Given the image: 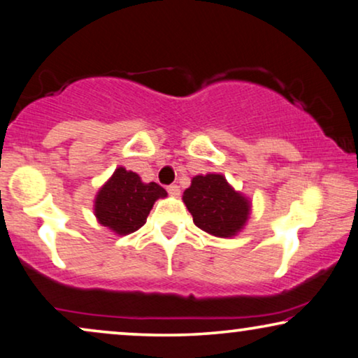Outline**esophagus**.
<instances>
[{
	"label": "esophagus",
	"instance_id": "34e87169",
	"mask_svg": "<svg viewBox=\"0 0 358 358\" xmlns=\"http://www.w3.org/2000/svg\"><path fill=\"white\" fill-rule=\"evenodd\" d=\"M168 192H169V196L179 197V194H180L179 185H178V184H171V185H168Z\"/></svg>",
	"mask_w": 358,
	"mask_h": 358
}]
</instances>
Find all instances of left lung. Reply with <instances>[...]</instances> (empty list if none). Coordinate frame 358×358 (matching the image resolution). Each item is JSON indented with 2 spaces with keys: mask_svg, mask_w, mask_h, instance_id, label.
Wrapping results in <instances>:
<instances>
[{
  "mask_svg": "<svg viewBox=\"0 0 358 358\" xmlns=\"http://www.w3.org/2000/svg\"><path fill=\"white\" fill-rule=\"evenodd\" d=\"M182 201L199 229L213 236L229 238L247 224L252 203L231 187L222 174L192 178Z\"/></svg>",
  "mask_w": 358,
  "mask_h": 358,
  "instance_id": "left-lung-1",
  "label": "left lung"
}]
</instances>
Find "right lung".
<instances>
[{"label": "right lung", "mask_w": 358, "mask_h": 358, "mask_svg": "<svg viewBox=\"0 0 358 358\" xmlns=\"http://www.w3.org/2000/svg\"><path fill=\"white\" fill-rule=\"evenodd\" d=\"M168 196L159 184H145L133 171L118 168L95 197V215L103 227L128 235L146 224L157 199Z\"/></svg>", "instance_id": "1"}]
</instances>
